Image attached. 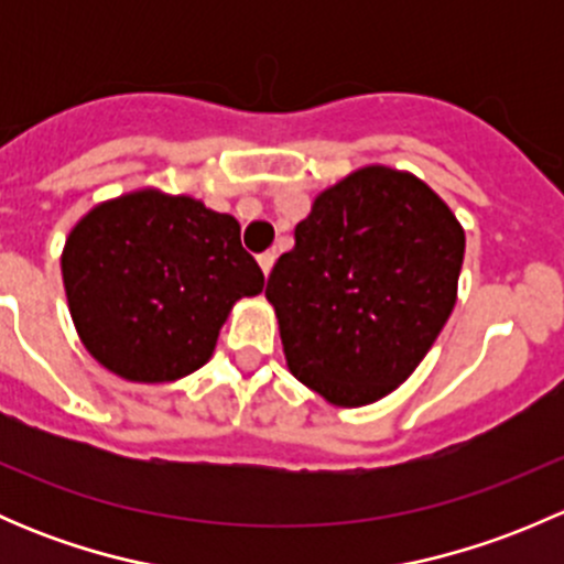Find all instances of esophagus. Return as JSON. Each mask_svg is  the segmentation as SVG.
I'll return each instance as SVG.
<instances>
[{
  "label": "esophagus",
  "instance_id": "esophagus-1",
  "mask_svg": "<svg viewBox=\"0 0 564 564\" xmlns=\"http://www.w3.org/2000/svg\"><path fill=\"white\" fill-rule=\"evenodd\" d=\"M272 264H275V253H272V250H267V253H259V267H261V272H264V275H270Z\"/></svg>",
  "mask_w": 564,
  "mask_h": 564
}]
</instances>
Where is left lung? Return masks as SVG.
I'll return each mask as SVG.
<instances>
[{"mask_svg":"<svg viewBox=\"0 0 564 564\" xmlns=\"http://www.w3.org/2000/svg\"><path fill=\"white\" fill-rule=\"evenodd\" d=\"M464 229L409 172L357 169L314 198L267 281L289 371L335 406L379 401L453 314Z\"/></svg>","mask_w":564,"mask_h":564,"instance_id":"1","label":"left lung"}]
</instances>
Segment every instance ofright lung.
Returning a JSON list of instances; mask_svg holds the SVG:
<instances>
[{
	"label": "right lung",
	"instance_id": "right-lung-1",
	"mask_svg": "<svg viewBox=\"0 0 564 564\" xmlns=\"http://www.w3.org/2000/svg\"><path fill=\"white\" fill-rule=\"evenodd\" d=\"M78 338L128 382H174L213 357L231 305L264 289L240 224L144 187L89 209L62 250Z\"/></svg>",
	"mask_w": 564,
	"mask_h": 564
}]
</instances>
